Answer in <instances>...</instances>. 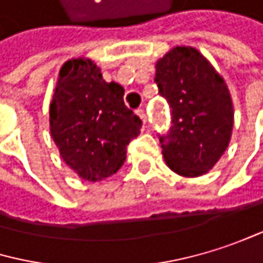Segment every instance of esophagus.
<instances>
[{
  "label": "esophagus",
  "mask_w": 263,
  "mask_h": 263,
  "mask_svg": "<svg viewBox=\"0 0 263 263\" xmlns=\"http://www.w3.org/2000/svg\"><path fill=\"white\" fill-rule=\"evenodd\" d=\"M136 114L140 117V120H142L143 126H146V112H145L143 109H137V110H136Z\"/></svg>",
  "instance_id": "obj_1"
}]
</instances>
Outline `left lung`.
Masks as SVG:
<instances>
[{
	"label": "left lung",
	"instance_id": "1",
	"mask_svg": "<svg viewBox=\"0 0 263 263\" xmlns=\"http://www.w3.org/2000/svg\"><path fill=\"white\" fill-rule=\"evenodd\" d=\"M156 83L168 100L173 126L160 137L171 171L183 177L206 174L230 145L234 107L214 66L193 46H176L156 63Z\"/></svg>",
	"mask_w": 263,
	"mask_h": 263
}]
</instances>
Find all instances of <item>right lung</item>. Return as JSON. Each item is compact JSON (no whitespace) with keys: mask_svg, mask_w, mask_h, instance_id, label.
I'll return each instance as SVG.
<instances>
[{"mask_svg":"<svg viewBox=\"0 0 263 263\" xmlns=\"http://www.w3.org/2000/svg\"><path fill=\"white\" fill-rule=\"evenodd\" d=\"M124 89L104 81L86 57L67 60L58 73L49 106L50 136L64 163L83 180L100 182L115 174L142 120L124 106Z\"/></svg>","mask_w":263,"mask_h":263,"instance_id":"obj_1","label":"right lung"}]
</instances>
